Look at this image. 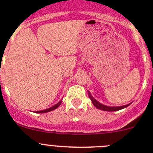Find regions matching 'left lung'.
<instances>
[{
  "label": "left lung",
  "mask_w": 153,
  "mask_h": 153,
  "mask_svg": "<svg viewBox=\"0 0 153 153\" xmlns=\"http://www.w3.org/2000/svg\"><path fill=\"white\" fill-rule=\"evenodd\" d=\"M88 95H89V98H90V100L92 101L93 105L95 106L97 109H101V110L107 111V112H113V111L120 110V109H124V108L127 107L128 106H129L131 104V103H130V104H126V105L120 106H106V105H104V104H102L101 103L98 102L97 100H95V98L92 96V95H91V93L89 91H88Z\"/></svg>",
  "instance_id": "obj_1"
}]
</instances>
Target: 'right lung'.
Wrapping results in <instances>:
<instances>
[{
    "label": "right lung",
    "mask_w": 153,
    "mask_h": 153,
    "mask_svg": "<svg viewBox=\"0 0 153 153\" xmlns=\"http://www.w3.org/2000/svg\"><path fill=\"white\" fill-rule=\"evenodd\" d=\"M61 102H62V100H61V101H60L58 103V104H55V105L52 106V107H49V108H48V109H44V110L35 111V112H36V113H46V112H50V111H52V110H54V109H57V108H58V106L61 105Z\"/></svg>",
    "instance_id": "right-lung-1"
}]
</instances>
